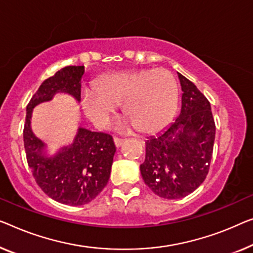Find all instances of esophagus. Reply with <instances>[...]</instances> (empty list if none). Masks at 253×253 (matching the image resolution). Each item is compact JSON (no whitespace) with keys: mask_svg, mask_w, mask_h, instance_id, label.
<instances>
[{"mask_svg":"<svg viewBox=\"0 0 253 253\" xmlns=\"http://www.w3.org/2000/svg\"><path fill=\"white\" fill-rule=\"evenodd\" d=\"M114 142H115V145L117 146V148H120V146H122V145L124 144V143H125V139L115 137V138H114Z\"/></svg>","mask_w":253,"mask_h":253,"instance_id":"34e87169","label":"esophagus"}]
</instances>
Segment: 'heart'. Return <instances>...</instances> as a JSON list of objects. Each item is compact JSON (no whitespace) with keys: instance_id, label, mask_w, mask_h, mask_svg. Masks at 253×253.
<instances>
[{"instance_id":"b5f03b06","label":"heart","mask_w":253,"mask_h":253,"mask_svg":"<svg viewBox=\"0 0 253 253\" xmlns=\"http://www.w3.org/2000/svg\"><path fill=\"white\" fill-rule=\"evenodd\" d=\"M178 83L167 69L115 71L94 82V89L82 93L85 116L99 128H107L123 102L126 128L156 133L174 118L178 104Z\"/></svg>"}]
</instances>
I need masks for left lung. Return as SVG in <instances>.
<instances>
[{
	"label": "left lung",
	"mask_w": 253,
	"mask_h": 253,
	"mask_svg": "<svg viewBox=\"0 0 253 253\" xmlns=\"http://www.w3.org/2000/svg\"><path fill=\"white\" fill-rule=\"evenodd\" d=\"M182 108L168 127L145 142L143 180L160 198L175 200L197 190L209 171L216 126L209 101L178 73Z\"/></svg>",
	"instance_id": "left-lung-1"
}]
</instances>
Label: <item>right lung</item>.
Listing matches in <instances>:
<instances>
[{
  "label": "right lung",
  "mask_w": 253,
  "mask_h": 253,
  "mask_svg": "<svg viewBox=\"0 0 253 253\" xmlns=\"http://www.w3.org/2000/svg\"><path fill=\"white\" fill-rule=\"evenodd\" d=\"M84 66H68L42 83L27 105L24 144L29 168L45 194L62 205L83 206L92 201L107 185L116 146L110 135L79 126L74 141L53 154L46 143L34 134L33 109L50 102L58 93L81 101Z\"/></svg>",
  "instance_id": "1"
}]
</instances>
